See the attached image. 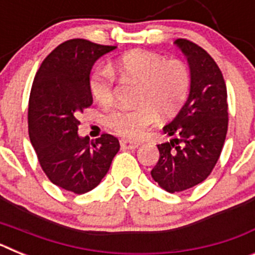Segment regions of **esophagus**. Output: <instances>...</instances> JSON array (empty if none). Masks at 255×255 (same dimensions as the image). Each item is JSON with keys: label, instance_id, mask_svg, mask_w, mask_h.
<instances>
[{"label": "esophagus", "instance_id": "34e87169", "mask_svg": "<svg viewBox=\"0 0 255 255\" xmlns=\"http://www.w3.org/2000/svg\"><path fill=\"white\" fill-rule=\"evenodd\" d=\"M121 147L123 148H126V149H136V148L140 145L139 143H134V141H130V140H121Z\"/></svg>", "mask_w": 255, "mask_h": 255}]
</instances>
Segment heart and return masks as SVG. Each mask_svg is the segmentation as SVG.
<instances>
[{"instance_id": "obj_1", "label": "heart", "mask_w": 255, "mask_h": 255, "mask_svg": "<svg viewBox=\"0 0 255 255\" xmlns=\"http://www.w3.org/2000/svg\"><path fill=\"white\" fill-rule=\"evenodd\" d=\"M115 74L140 83L138 107H116L106 115V125L126 139L143 138L149 126L162 117L175 114L190 91V70L179 58L166 60L158 53L132 51L120 56L108 67H98L89 78V91L103 106L111 105Z\"/></svg>"}]
</instances>
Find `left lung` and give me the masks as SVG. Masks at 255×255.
Returning a JSON list of instances; mask_svg holds the SVG:
<instances>
[{"mask_svg":"<svg viewBox=\"0 0 255 255\" xmlns=\"http://www.w3.org/2000/svg\"><path fill=\"white\" fill-rule=\"evenodd\" d=\"M175 44L190 67V92L176 117L163 126L173 136L158 144L159 159L150 171L153 180L168 193L184 191L209 176L220 158L229 125L227 91L215 60L188 39Z\"/></svg>","mask_w":255,"mask_h":255,"instance_id":"1","label":"left lung"}]
</instances>
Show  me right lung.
I'll list each match as a JSON object with an SVG mask.
<instances>
[{"mask_svg": "<svg viewBox=\"0 0 255 255\" xmlns=\"http://www.w3.org/2000/svg\"><path fill=\"white\" fill-rule=\"evenodd\" d=\"M115 46L85 39L61 43L44 58L31 85L29 138L51 182L75 194L91 191L110 170L120 149L114 135L94 141L79 136V114L93 103L89 75L94 62Z\"/></svg>", "mask_w": 255, "mask_h": 255, "instance_id": "right-lung-1", "label": "right lung"}]
</instances>
